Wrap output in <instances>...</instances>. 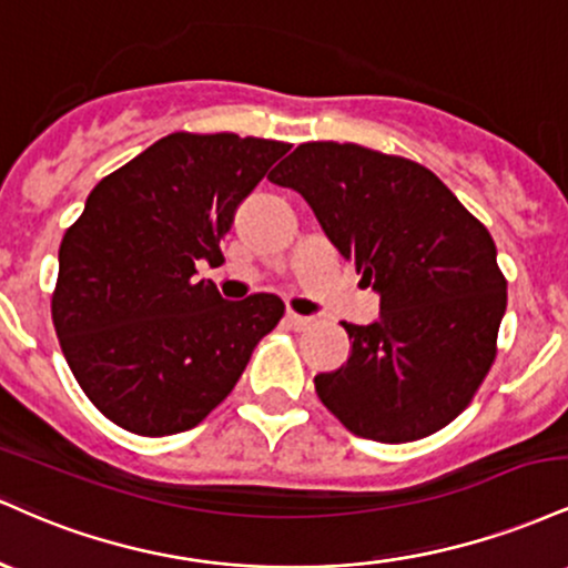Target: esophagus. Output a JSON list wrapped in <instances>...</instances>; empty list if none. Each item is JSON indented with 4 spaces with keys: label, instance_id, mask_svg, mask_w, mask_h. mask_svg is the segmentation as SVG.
Masks as SVG:
<instances>
[{
    "label": "esophagus",
    "instance_id": "esophagus-1",
    "mask_svg": "<svg viewBox=\"0 0 568 568\" xmlns=\"http://www.w3.org/2000/svg\"><path fill=\"white\" fill-rule=\"evenodd\" d=\"M285 323H288L293 331H302V328H306V325H312V317H304V315H296V312H288V315H285Z\"/></svg>",
    "mask_w": 568,
    "mask_h": 568
}]
</instances>
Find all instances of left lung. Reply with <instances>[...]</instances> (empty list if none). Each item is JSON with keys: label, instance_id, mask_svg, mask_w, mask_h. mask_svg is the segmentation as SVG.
<instances>
[{"label": "left lung", "instance_id": "1", "mask_svg": "<svg viewBox=\"0 0 568 568\" xmlns=\"http://www.w3.org/2000/svg\"><path fill=\"white\" fill-rule=\"evenodd\" d=\"M306 200L325 237L379 293V317L342 323L349 357L315 376L349 433L408 443L454 422L497 357L507 283L478 219L419 162L312 141L270 173Z\"/></svg>", "mask_w": 568, "mask_h": 568}]
</instances>
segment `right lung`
<instances>
[{"mask_svg":"<svg viewBox=\"0 0 568 568\" xmlns=\"http://www.w3.org/2000/svg\"><path fill=\"white\" fill-rule=\"evenodd\" d=\"M291 143L171 133L98 181L58 251L53 325L71 374L146 438L200 425L283 317L275 293L226 302L216 264L234 211Z\"/></svg>","mask_w":568,"mask_h":568,"instance_id":"obj_1","label":"right lung"}]
</instances>
